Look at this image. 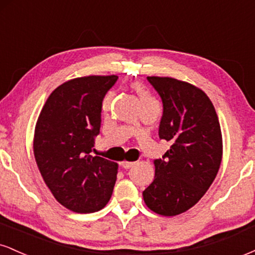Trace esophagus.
<instances>
[{
	"mask_svg": "<svg viewBox=\"0 0 255 255\" xmlns=\"http://www.w3.org/2000/svg\"><path fill=\"white\" fill-rule=\"evenodd\" d=\"M134 164H135V162H124L122 163V166H124L125 169H129L131 166H134Z\"/></svg>",
	"mask_w": 255,
	"mask_h": 255,
	"instance_id": "1",
	"label": "esophagus"
}]
</instances>
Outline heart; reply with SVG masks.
I'll use <instances>...</instances> for the list:
<instances>
[{
    "label": "heart",
    "mask_w": 255,
    "mask_h": 255,
    "mask_svg": "<svg viewBox=\"0 0 255 255\" xmlns=\"http://www.w3.org/2000/svg\"><path fill=\"white\" fill-rule=\"evenodd\" d=\"M134 90H135L137 97H139L141 109L146 107H152V105H158V102L144 86H141V85H135V86H134ZM110 101H111V93H108L103 101V107L107 108L108 105H109Z\"/></svg>",
    "instance_id": "1"
}]
</instances>
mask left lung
I'll return each instance as SVG.
<instances>
[{
	"instance_id": "1",
	"label": "left lung",
	"mask_w": 255,
	"mask_h": 255,
	"mask_svg": "<svg viewBox=\"0 0 255 255\" xmlns=\"http://www.w3.org/2000/svg\"><path fill=\"white\" fill-rule=\"evenodd\" d=\"M163 102L159 137L171 146L154 160V180L142 192L145 204L162 216L186 212L217 176L223 141L212 102L203 90L168 77H147Z\"/></svg>"
}]
</instances>
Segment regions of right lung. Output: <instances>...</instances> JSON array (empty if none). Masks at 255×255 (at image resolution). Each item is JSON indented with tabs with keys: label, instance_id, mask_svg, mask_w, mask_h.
I'll use <instances>...</instances> for the list:
<instances>
[{
	"label": "right lung",
	"instance_id": "obj_1",
	"mask_svg": "<svg viewBox=\"0 0 255 255\" xmlns=\"http://www.w3.org/2000/svg\"><path fill=\"white\" fill-rule=\"evenodd\" d=\"M118 79L90 75L66 81L52 91L38 118V169L55 199L71 211H99L113 194L118 163L91 152L101 129L102 103Z\"/></svg>",
	"mask_w": 255,
	"mask_h": 255
}]
</instances>
